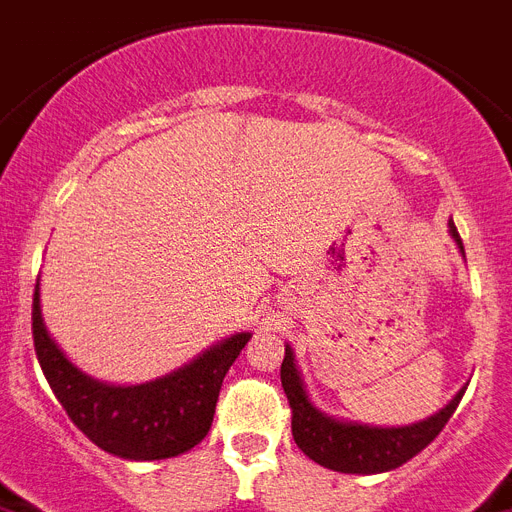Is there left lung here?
<instances>
[{
	"mask_svg": "<svg viewBox=\"0 0 512 512\" xmlns=\"http://www.w3.org/2000/svg\"><path fill=\"white\" fill-rule=\"evenodd\" d=\"M450 235L458 243L463 253V240H460L455 222L450 219ZM466 256V253H463ZM282 387H285L287 403L293 408V439L308 458L324 468L340 471V474H384L392 468H400L403 463L424 450L434 437H437L450 416L458 408L463 390H458L445 408H439L434 416L416 421L408 426H369L356 424V421H342V418L327 416L311 403L303 384L301 371L295 366L293 348L285 345V361L280 369Z\"/></svg>",
	"mask_w": 512,
	"mask_h": 512,
	"instance_id": "obj_1",
	"label": "left lung"
}]
</instances>
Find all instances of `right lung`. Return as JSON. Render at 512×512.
<instances>
[{
	"mask_svg": "<svg viewBox=\"0 0 512 512\" xmlns=\"http://www.w3.org/2000/svg\"><path fill=\"white\" fill-rule=\"evenodd\" d=\"M251 340L238 332L206 348L180 369L143 384L88 377L62 353L33 293V345L44 377L73 424L104 453L125 460H164L188 453L209 434L222 379Z\"/></svg>",
	"mask_w": 512,
	"mask_h": 512,
	"instance_id": "add662e5",
	"label": "right lung"
}]
</instances>
